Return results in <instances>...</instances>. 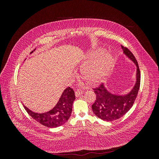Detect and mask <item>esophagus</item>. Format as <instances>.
<instances>
[{
    "label": "esophagus",
    "mask_w": 159,
    "mask_h": 159,
    "mask_svg": "<svg viewBox=\"0 0 159 159\" xmlns=\"http://www.w3.org/2000/svg\"><path fill=\"white\" fill-rule=\"evenodd\" d=\"M83 93V91H81V89H78L75 91V97H79V96H80L81 95H82Z\"/></svg>",
    "instance_id": "34e87169"
}]
</instances>
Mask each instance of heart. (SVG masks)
I'll use <instances>...</instances> for the list:
<instances>
[{"mask_svg":"<svg viewBox=\"0 0 159 159\" xmlns=\"http://www.w3.org/2000/svg\"><path fill=\"white\" fill-rule=\"evenodd\" d=\"M105 52V50L99 48L92 55L95 59L85 66L81 70V75L89 85H94L98 84L104 77L113 64V56L107 53L99 57Z\"/></svg>","mask_w":159,"mask_h":159,"instance_id":"heart-1","label":"heart"}]
</instances>
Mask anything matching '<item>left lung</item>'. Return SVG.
<instances>
[{"label":"left lung","mask_w":159,"mask_h":159,"mask_svg":"<svg viewBox=\"0 0 159 159\" xmlns=\"http://www.w3.org/2000/svg\"><path fill=\"white\" fill-rule=\"evenodd\" d=\"M121 47L123 50V54L131 60L137 67L136 81L133 88L126 94L113 93L107 88L105 84H102L94 89L96 100L91 106L93 112L98 117L106 121H114L126 114L132 107L140 87V70L135 57L127 48L122 45Z\"/></svg>","instance_id":"8db88e82"}]
</instances>
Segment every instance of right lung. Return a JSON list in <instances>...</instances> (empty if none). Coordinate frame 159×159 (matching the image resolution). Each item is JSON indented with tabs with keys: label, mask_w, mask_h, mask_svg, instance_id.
I'll return each instance as SVG.
<instances>
[{
	"label": "right lung",
	"mask_w": 159,
	"mask_h": 159,
	"mask_svg": "<svg viewBox=\"0 0 159 159\" xmlns=\"http://www.w3.org/2000/svg\"><path fill=\"white\" fill-rule=\"evenodd\" d=\"M36 49L32 51L30 54L34 52ZM75 99L74 90L70 88H67L62 92L56 105L48 111L39 113L34 112L25 105H24V107L27 113L38 123L47 127L56 128L64 125L69 119Z\"/></svg>",
	"instance_id": "add662e5"
}]
</instances>
